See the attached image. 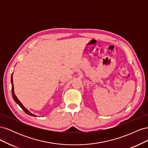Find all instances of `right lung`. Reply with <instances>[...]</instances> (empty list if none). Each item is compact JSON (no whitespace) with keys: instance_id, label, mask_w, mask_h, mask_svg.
I'll return each mask as SVG.
<instances>
[{"instance_id":"right-lung-1","label":"right lung","mask_w":148,"mask_h":148,"mask_svg":"<svg viewBox=\"0 0 148 148\" xmlns=\"http://www.w3.org/2000/svg\"><path fill=\"white\" fill-rule=\"evenodd\" d=\"M13 75V74H12ZM12 77H11V83H12V96H13V99H14V101L17 103L18 104L20 107H21V108L23 109V110H24V112H25L26 113V114H27L28 115H31V116H36L35 115H34V114H31V112H29L26 109L25 107L23 106V104H21V103L20 102V101L18 99V98L16 97V96H15V93H14V91H13V78H12Z\"/></svg>"}]
</instances>
